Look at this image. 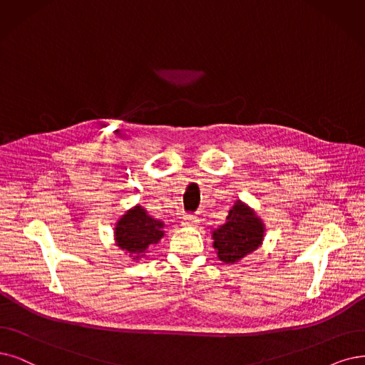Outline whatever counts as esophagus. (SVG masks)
<instances>
[{
    "mask_svg": "<svg viewBox=\"0 0 365 365\" xmlns=\"http://www.w3.org/2000/svg\"><path fill=\"white\" fill-rule=\"evenodd\" d=\"M185 227H197L200 224V218L195 217V215H187V217L183 218L182 222Z\"/></svg>",
    "mask_w": 365,
    "mask_h": 365,
    "instance_id": "esophagus-1",
    "label": "esophagus"
}]
</instances>
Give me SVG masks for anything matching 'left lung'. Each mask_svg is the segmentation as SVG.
I'll return each mask as SVG.
<instances>
[{"label": "left lung", "instance_id": "left-lung-1", "mask_svg": "<svg viewBox=\"0 0 365 365\" xmlns=\"http://www.w3.org/2000/svg\"><path fill=\"white\" fill-rule=\"evenodd\" d=\"M266 227L247 203L237 200L228 210L225 224L212 232L213 248L225 264H235L257 250L264 239Z\"/></svg>", "mask_w": 365, "mask_h": 365}]
</instances>
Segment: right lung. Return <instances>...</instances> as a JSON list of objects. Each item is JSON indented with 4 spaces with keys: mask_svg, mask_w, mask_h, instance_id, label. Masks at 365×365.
<instances>
[{
    "mask_svg": "<svg viewBox=\"0 0 365 365\" xmlns=\"http://www.w3.org/2000/svg\"><path fill=\"white\" fill-rule=\"evenodd\" d=\"M164 235V222L152 218L140 205L121 215L114 227L115 245L133 262L145 257Z\"/></svg>",
    "mask_w": 365,
    "mask_h": 365,
    "instance_id": "right-lung-1",
    "label": "right lung"
}]
</instances>
